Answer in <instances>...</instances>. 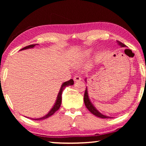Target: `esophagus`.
<instances>
[{
	"label": "esophagus",
	"instance_id": "obj_1",
	"mask_svg": "<svg viewBox=\"0 0 146 146\" xmlns=\"http://www.w3.org/2000/svg\"><path fill=\"white\" fill-rule=\"evenodd\" d=\"M81 79H82V78H81L80 76L76 75V76H74L73 80H74V81H75V82H79V81L81 80Z\"/></svg>",
	"mask_w": 146,
	"mask_h": 146
}]
</instances>
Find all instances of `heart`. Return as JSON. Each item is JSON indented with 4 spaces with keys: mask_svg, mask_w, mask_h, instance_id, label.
I'll return each mask as SVG.
<instances>
[{
    "mask_svg": "<svg viewBox=\"0 0 146 146\" xmlns=\"http://www.w3.org/2000/svg\"><path fill=\"white\" fill-rule=\"evenodd\" d=\"M89 53H90V51H87V52H86V55H87V54H89Z\"/></svg>",
    "mask_w": 146,
    "mask_h": 146,
    "instance_id": "1",
    "label": "heart"
}]
</instances>
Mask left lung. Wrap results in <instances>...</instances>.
<instances>
[{"mask_svg": "<svg viewBox=\"0 0 146 146\" xmlns=\"http://www.w3.org/2000/svg\"><path fill=\"white\" fill-rule=\"evenodd\" d=\"M117 43L118 44V46H120L121 48H124V47H126V46L125 44H123V43L117 40ZM85 81L87 82V78H85ZM84 104L86 107L87 108L88 110L90 111L94 115L97 116L98 117L102 118H111V117H109V116H106L104 115L101 113L100 111H98L97 110V109L95 107L92 102H91V100L89 98V94H88V88L86 87V91H85V93H84Z\"/></svg>", "mask_w": 146, "mask_h": 146, "instance_id": "left-lung-1", "label": "left lung"}]
</instances>
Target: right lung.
<instances>
[{
	"label": "right lung",
	"mask_w": 146,
	"mask_h": 146,
	"mask_svg": "<svg viewBox=\"0 0 146 146\" xmlns=\"http://www.w3.org/2000/svg\"><path fill=\"white\" fill-rule=\"evenodd\" d=\"M38 44H31V45H29L28 46H26L23 48V49H21V50L19 51H22V50H24V49H31V48H33L35 46H37ZM74 84V82L73 80V79H71L69 81H66V82H64L62 84L60 89V91H59V92L58 93V95H57V97H56V102L54 104L53 106L52 107V108L51 109L50 111L47 113L46 115H44V117H41V118H32V119L33 120H44V119H46V118H48V117H51V115H53L54 113H55L56 111H57L59 108L60 107V105H61V102H62V92L64 89H65L66 87H68L69 86H72Z\"/></svg>",
	"instance_id": "obj_1"
}]
</instances>
